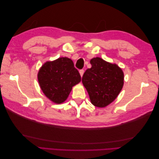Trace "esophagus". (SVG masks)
Here are the masks:
<instances>
[{"mask_svg":"<svg viewBox=\"0 0 159 159\" xmlns=\"http://www.w3.org/2000/svg\"><path fill=\"white\" fill-rule=\"evenodd\" d=\"M84 73V70H80V74L81 77H82V76H83Z\"/></svg>","mask_w":159,"mask_h":159,"instance_id":"1","label":"esophagus"}]
</instances>
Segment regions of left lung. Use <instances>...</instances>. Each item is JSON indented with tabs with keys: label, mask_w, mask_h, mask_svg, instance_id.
<instances>
[{
	"label": "left lung",
	"mask_w": 159,
	"mask_h": 159,
	"mask_svg": "<svg viewBox=\"0 0 159 159\" xmlns=\"http://www.w3.org/2000/svg\"><path fill=\"white\" fill-rule=\"evenodd\" d=\"M91 68L85 71L82 83L94 106L105 107L117 98L124 84V73L116 64L99 57L90 60Z\"/></svg>",
	"instance_id": "obj_1"
}]
</instances>
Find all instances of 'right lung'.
Listing matches in <instances>:
<instances>
[{"mask_svg": "<svg viewBox=\"0 0 159 159\" xmlns=\"http://www.w3.org/2000/svg\"><path fill=\"white\" fill-rule=\"evenodd\" d=\"M38 81L42 92L51 102L64 103L74 85L81 81L79 71L74 62L66 57L47 61L38 72Z\"/></svg>", "mask_w": 159, "mask_h": 159, "instance_id": "obj_1", "label": "right lung"}]
</instances>
